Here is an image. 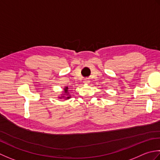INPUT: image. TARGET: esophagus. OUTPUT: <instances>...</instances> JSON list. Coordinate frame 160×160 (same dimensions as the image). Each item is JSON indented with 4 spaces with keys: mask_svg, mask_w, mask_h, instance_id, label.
Masks as SVG:
<instances>
[{
    "mask_svg": "<svg viewBox=\"0 0 160 160\" xmlns=\"http://www.w3.org/2000/svg\"><path fill=\"white\" fill-rule=\"evenodd\" d=\"M84 83H90V81L88 80V79H85Z\"/></svg>",
    "mask_w": 160,
    "mask_h": 160,
    "instance_id": "obj_1",
    "label": "esophagus"
}]
</instances>
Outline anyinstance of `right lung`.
Returning <instances> with one entry per match:
<instances>
[{"mask_svg":"<svg viewBox=\"0 0 160 160\" xmlns=\"http://www.w3.org/2000/svg\"><path fill=\"white\" fill-rule=\"evenodd\" d=\"M68 90H69V88H68V86L64 88V94L61 97H59L60 99H62V98H63V97H65V96H63V95H67V97L65 98V99H68L70 98L71 97H70V95H69V94H68V91H69Z\"/></svg>","mask_w":160,"mask_h":160,"instance_id":"1","label":"right lung"}]
</instances>
